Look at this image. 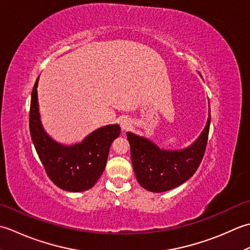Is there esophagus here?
I'll use <instances>...</instances> for the list:
<instances>
[{"label":"esophagus","instance_id":"esophagus-1","mask_svg":"<svg viewBox=\"0 0 250 250\" xmlns=\"http://www.w3.org/2000/svg\"><path fill=\"white\" fill-rule=\"evenodd\" d=\"M131 126V122L129 119H123L121 120V127L122 130H127L129 129V127Z\"/></svg>","mask_w":250,"mask_h":250}]
</instances>
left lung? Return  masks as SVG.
Here are the masks:
<instances>
[{
  "label": "left lung",
  "instance_id": "left-lung-1",
  "mask_svg": "<svg viewBox=\"0 0 250 250\" xmlns=\"http://www.w3.org/2000/svg\"><path fill=\"white\" fill-rule=\"evenodd\" d=\"M210 126V105L205 128L186 149L164 150L154 142L126 132L130 146L132 167L137 180L150 192L161 193L179 187L194 175L205 153Z\"/></svg>",
  "mask_w": 250,
  "mask_h": 250
}]
</instances>
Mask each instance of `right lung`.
<instances>
[{
    "label": "right lung",
    "instance_id": "add662e5",
    "mask_svg": "<svg viewBox=\"0 0 250 250\" xmlns=\"http://www.w3.org/2000/svg\"><path fill=\"white\" fill-rule=\"evenodd\" d=\"M40 78V76H39ZM39 78L31 94L29 126L31 139L46 174L56 186L69 192L89 190L103 174L111 144L121 134L118 124L106 125L72 146L55 141L44 130L38 103Z\"/></svg>",
    "mask_w": 250,
    "mask_h": 250
}]
</instances>
